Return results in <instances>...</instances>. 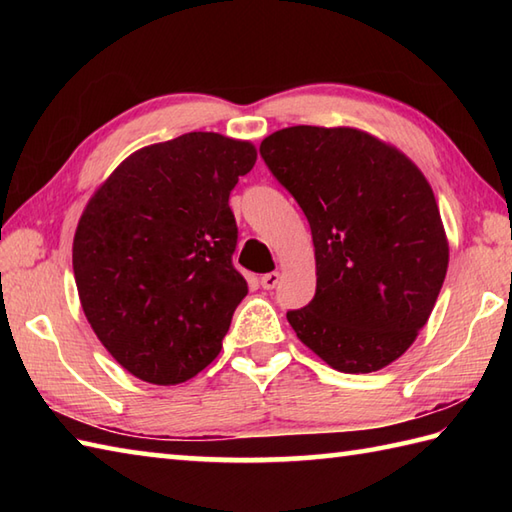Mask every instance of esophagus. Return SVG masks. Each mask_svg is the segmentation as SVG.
I'll list each match as a JSON object with an SVG mask.
<instances>
[{"label": "esophagus", "instance_id": "34e87169", "mask_svg": "<svg viewBox=\"0 0 512 512\" xmlns=\"http://www.w3.org/2000/svg\"><path fill=\"white\" fill-rule=\"evenodd\" d=\"M279 279H281V275L277 273H266V275H262V279H259V284H262V288L264 290H273L277 284H279Z\"/></svg>", "mask_w": 512, "mask_h": 512}]
</instances>
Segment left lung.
<instances>
[{"label":"left lung","mask_w":512,"mask_h":512,"mask_svg":"<svg viewBox=\"0 0 512 512\" xmlns=\"http://www.w3.org/2000/svg\"><path fill=\"white\" fill-rule=\"evenodd\" d=\"M268 169L306 213L317 292L286 317L301 343L345 374H369L409 350L449 266L427 178L354 127L297 125L259 145Z\"/></svg>","instance_id":"8db88e82"}]
</instances>
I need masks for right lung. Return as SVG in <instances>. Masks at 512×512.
<instances>
[{
    "instance_id": "obj_1",
    "label": "right lung",
    "mask_w": 512,
    "mask_h": 512,
    "mask_svg": "<svg viewBox=\"0 0 512 512\" xmlns=\"http://www.w3.org/2000/svg\"><path fill=\"white\" fill-rule=\"evenodd\" d=\"M255 160L248 140L182 134L134 151L85 206L72 244L81 308L145 383H184L222 350L248 292L228 195Z\"/></svg>"
}]
</instances>
